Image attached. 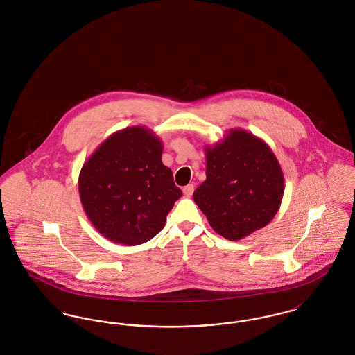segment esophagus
I'll return each mask as SVG.
<instances>
[{
  "mask_svg": "<svg viewBox=\"0 0 355 355\" xmlns=\"http://www.w3.org/2000/svg\"><path fill=\"white\" fill-rule=\"evenodd\" d=\"M182 190H184V194H185L186 197H190V196L193 194V191H194V185H193V184H189V185H186Z\"/></svg>",
  "mask_w": 355,
  "mask_h": 355,
  "instance_id": "esophagus-1",
  "label": "esophagus"
}]
</instances>
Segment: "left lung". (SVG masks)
Masks as SVG:
<instances>
[{
    "mask_svg": "<svg viewBox=\"0 0 355 355\" xmlns=\"http://www.w3.org/2000/svg\"><path fill=\"white\" fill-rule=\"evenodd\" d=\"M205 152L206 180L193 197L213 230L238 241L265 227L285 191L284 173L270 146L243 129H230Z\"/></svg>",
    "mask_w": 355,
    "mask_h": 355,
    "instance_id": "1",
    "label": "left lung"
}]
</instances>
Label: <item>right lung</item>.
Wrapping results in <instances>:
<instances>
[{
    "mask_svg": "<svg viewBox=\"0 0 355 355\" xmlns=\"http://www.w3.org/2000/svg\"><path fill=\"white\" fill-rule=\"evenodd\" d=\"M162 142L132 126L109 135L84 164L78 191L85 213L106 239L128 246L157 236L182 196L162 164Z\"/></svg>",
    "mask_w": 355,
    "mask_h": 355,
    "instance_id": "obj_1",
    "label": "right lung"
}]
</instances>
